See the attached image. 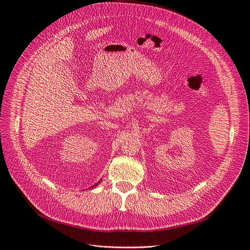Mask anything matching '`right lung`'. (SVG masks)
<instances>
[{
    "mask_svg": "<svg viewBox=\"0 0 250 250\" xmlns=\"http://www.w3.org/2000/svg\"><path fill=\"white\" fill-rule=\"evenodd\" d=\"M96 185H97V184H96ZM94 186H95V185H94Z\"/></svg>",
    "mask_w": 250,
    "mask_h": 250,
    "instance_id": "right-lung-1",
    "label": "right lung"
}]
</instances>
